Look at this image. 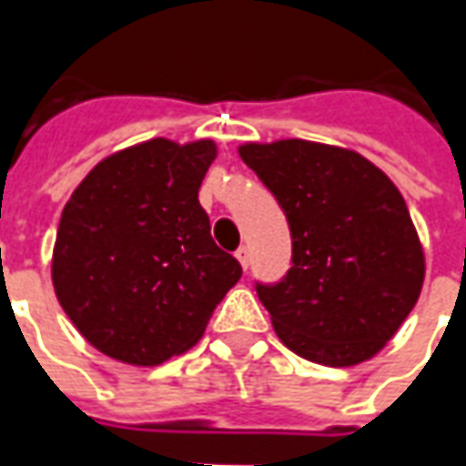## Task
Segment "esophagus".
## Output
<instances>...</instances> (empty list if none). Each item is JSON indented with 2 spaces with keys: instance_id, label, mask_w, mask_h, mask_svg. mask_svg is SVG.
Masks as SVG:
<instances>
[{
  "instance_id": "1",
  "label": "esophagus",
  "mask_w": 466,
  "mask_h": 466,
  "mask_svg": "<svg viewBox=\"0 0 466 466\" xmlns=\"http://www.w3.org/2000/svg\"><path fill=\"white\" fill-rule=\"evenodd\" d=\"M236 257L241 261L243 269H248V261H251V251H248V246H241L238 251H236Z\"/></svg>"
}]
</instances>
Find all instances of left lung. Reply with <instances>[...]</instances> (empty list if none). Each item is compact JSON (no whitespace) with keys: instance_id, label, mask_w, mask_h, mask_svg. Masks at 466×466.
Segmentation results:
<instances>
[{"instance_id":"8db88e82","label":"left lung","mask_w":466,"mask_h":466,"mask_svg":"<svg viewBox=\"0 0 466 466\" xmlns=\"http://www.w3.org/2000/svg\"><path fill=\"white\" fill-rule=\"evenodd\" d=\"M282 207L293 267L257 296L278 337L321 366H358L415 309L425 257L400 188L363 155L306 142L241 145Z\"/></svg>"}]
</instances>
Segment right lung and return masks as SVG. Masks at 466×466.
Instances as JSON below:
<instances>
[{"instance_id":"right-lung-1","label":"right lung","mask_w":466,"mask_h":466,"mask_svg":"<svg viewBox=\"0 0 466 466\" xmlns=\"http://www.w3.org/2000/svg\"><path fill=\"white\" fill-rule=\"evenodd\" d=\"M215 155L212 139H147L100 160L64 205L54 290L103 355L160 366L187 352L241 279V264L212 241L199 205Z\"/></svg>"}]
</instances>
